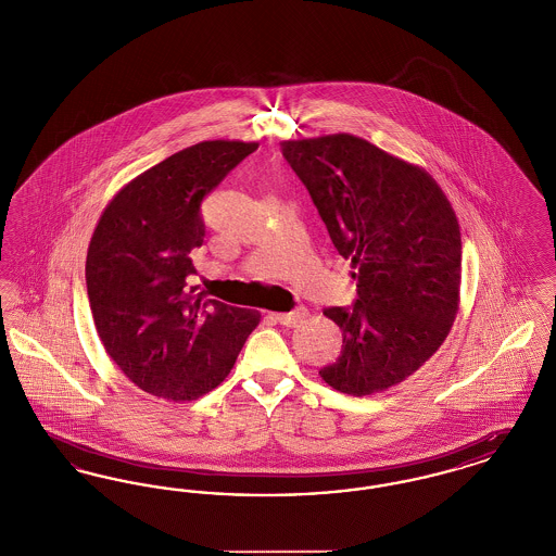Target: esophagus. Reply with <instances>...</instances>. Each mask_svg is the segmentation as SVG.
<instances>
[{
    "mask_svg": "<svg viewBox=\"0 0 556 556\" xmlns=\"http://www.w3.org/2000/svg\"><path fill=\"white\" fill-rule=\"evenodd\" d=\"M306 315H308L306 308H298V311H291V313H279V315H275V318L286 327H298L306 318Z\"/></svg>",
    "mask_w": 556,
    "mask_h": 556,
    "instance_id": "34e87169",
    "label": "esophagus"
}]
</instances>
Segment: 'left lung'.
Returning a JSON list of instances; mask_svg holds the SVG:
<instances>
[{
  "label": "left lung",
  "mask_w": 556,
  "mask_h": 556,
  "mask_svg": "<svg viewBox=\"0 0 556 556\" xmlns=\"http://www.w3.org/2000/svg\"><path fill=\"white\" fill-rule=\"evenodd\" d=\"M281 152L356 268V302L323 311L344 344L318 375L350 396L383 392L448 338L460 293L456 214L427 170L367 139L338 132L283 141Z\"/></svg>",
  "instance_id": "1"
}]
</instances>
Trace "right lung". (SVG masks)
Masks as SVG:
<instances>
[{
    "label": "right lung",
    "mask_w": 556,
    "mask_h": 556,
    "mask_svg": "<svg viewBox=\"0 0 556 556\" xmlns=\"http://www.w3.org/2000/svg\"><path fill=\"white\" fill-rule=\"evenodd\" d=\"M258 143L202 141L123 187L87 250L85 281L93 323L137 388L186 402L214 390L233 369L261 313L206 300L187 277L204 245L202 200Z\"/></svg>",
    "instance_id": "right-lung-1"
}]
</instances>
